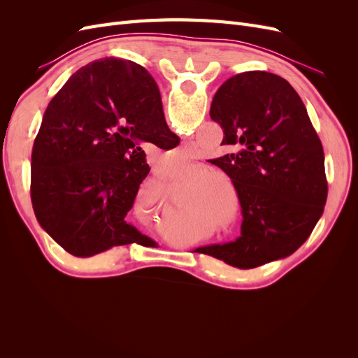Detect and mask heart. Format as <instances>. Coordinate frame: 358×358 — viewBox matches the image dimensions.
Returning a JSON list of instances; mask_svg holds the SVG:
<instances>
[{
	"mask_svg": "<svg viewBox=\"0 0 358 358\" xmlns=\"http://www.w3.org/2000/svg\"><path fill=\"white\" fill-rule=\"evenodd\" d=\"M213 171L208 167H201L197 164H185L180 169L167 171V178L175 185H191L189 191L196 194H187L183 196L182 209H189L191 206H210L218 201L220 180L210 178Z\"/></svg>",
	"mask_w": 358,
	"mask_h": 358,
	"instance_id": "heart-1",
	"label": "heart"
}]
</instances>
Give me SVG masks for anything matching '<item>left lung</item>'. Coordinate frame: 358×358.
Wrapping results in <instances>:
<instances>
[{"mask_svg":"<svg viewBox=\"0 0 358 358\" xmlns=\"http://www.w3.org/2000/svg\"><path fill=\"white\" fill-rule=\"evenodd\" d=\"M210 117L230 150L210 162L231 179L243 221L234 242L200 249L239 268L292 254L327 200L322 145L299 94L280 76L245 71L220 86Z\"/></svg>","mask_w":358,"mask_h":358,"instance_id":"8db88e82","label":"left lung"}]
</instances>
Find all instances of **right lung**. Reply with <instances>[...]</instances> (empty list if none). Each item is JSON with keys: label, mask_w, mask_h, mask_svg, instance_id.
<instances>
[{"label": "right lung", "mask_w": 358, "mask_h": 358, "mask_svg": "<svg viewBox=\"0 0 358 358\" xmlns=\"http://www.w3.org/2000/svg\"><path fill=\"white\" fill-rule=\"evenodd\" d=\"M179 140L148 70L117 58L90 62L50 100L34 140L37 221L74 257L149 239L125 221L150 170L142 146L171 149Z\"/></svg>", "instance_id": "add662e5"}]
</instances>
